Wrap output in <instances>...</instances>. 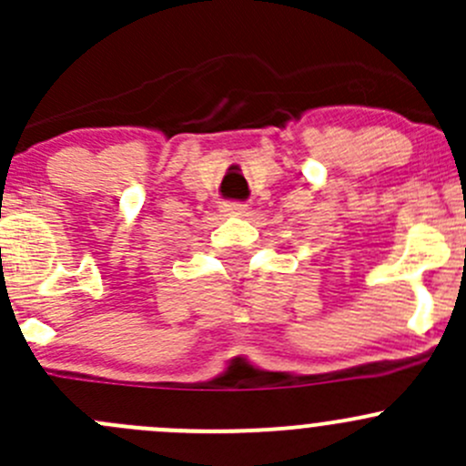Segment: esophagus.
<instances>
[{
	"label": "esophagus",
	"instance_id": "1",
	"mask_svg": "<svg viewBox=\"0 0 466 466\" xmlns=\"http://www.w3.org/2000/svg\"><path fill=\"white\" fill-rule=\"evenodd\" d=\"M220 211H223L225 216H243L248 211V205L237 203V200H228V203L220 205Z\"/></svg>",
	"mask_w": 466,
	"mask_h": 466
}]
</instances>
